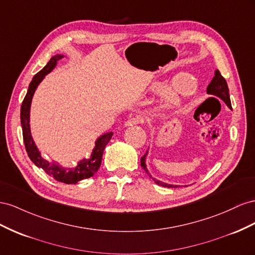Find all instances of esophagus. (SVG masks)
I'll list each match as a JSON object with an SVG mask.
<instances>
[{"label":"esophagus","mask_w":255,"mask_h":255,"mask_svg":"<svg viewBox=\"0 0 255 255\" xmlns=\"http://www.w3.org/2000/svg\"><path fill=\"white\" fill-rule=\"evenodd\" d=\"M143 122H144V120H143V118H141V116H133V118H130L128 121H126L125 126L126 127L134 126V125H137V124H141Z\"/></svg>","instance_id":"34e87169"}]
</instances>
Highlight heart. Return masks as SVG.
<instances>
[{
    "instance_id": "heart-1",
    "label": "heart",
    "mask_w": 255,
    "mask_h": 255,
    "mask_svg": "<svg viewBox=\"0 0 255 255\" xmlns=\"http://www.w3.org/2000/svg\"><path fill=\"white\" fill-rule=\"evenodd\" d=\"M163 87V84H156L154 89L156 91H161ZM196 90H198V82L192 76L180 75L173 80L166 97L169 100H176L180 97L193 95Z\"/></svg>"
}]
</instances>
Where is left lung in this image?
I'll return each instance as SVG.
<instances>
[{
    "label": "left lung",
    "mask_w": 255,
    "mask_h": 255,
    "mask_svg": "<svg viewBox=\"0 0 255 255\" xmlns=\"http://www.w3.org/2000/svg\"><path fill=\"white\" fill-rule=\"evenodd\" d=\"M206 92H207V94H209V95L219 97L220 99H222V100L224 101L225 105H227L230 109H232L228 83H227V81H225V79L221 76L220 71L218 70V69L215 71V77L213 78L212 82H210V83L208 84ZM147 152H148V150L146 151V154H145L143 157H141V166L143 168V170L147 173V175H148L152 180H154L157 185H159V186L166 187V188H177V187H179V186H177V185H170V184L163 183V181H160V180L154 178V177H152V176L150 175L148 170H147V166H146V156H147Z\"/></svg>",
    "instance_id": "left-lung-1"
}]
</instances>
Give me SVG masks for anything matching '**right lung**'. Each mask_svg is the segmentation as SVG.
<instances>
[{
  "mask_svg": "<svg viewBox=\"0 0 255 255\" xmlns=\"http://www.w3.org/2000/svg\"><path fill=\"white\" fill-rule=\"evenodd\" d=\"M63 54H56L51 57V60L48 64L43 67L39 72H37L32 79V81L28 85V90L26 95L21 105V112H20V120H21V127H22V134H23V142L25 145V149L28 157L33 161V163L41 168L45 171L49 176L53 177L55 180L61 181L64 184H77L78 181L90 178L95 174L101 164V159H103L104 150L107 146V144L110 142L113 132H107L99 136L95 142V147L92 150V155L90 158H83L80 160L78 164L74 168H63V166L57 164L55 161L50 162L45 158H42L40 151L33 140L31 134L30 128V110L31 104L34 96V93L37 89L39 83L42 81L43 78L48 75L49 72L52 71L56 66L57 61H60Z\"/></svg>",
  "mask_w": 255,
  "mask_h": 255,
  "instance_id": "add662e5",
  "label": "right lung"
}]
</instances>
